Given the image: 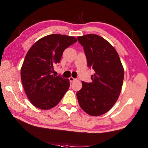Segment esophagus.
Masks as SVG:
<instances>
[{
	"instance_id": "34e87169",
	"label": "esophagus",
	"mask_w": 148,
	"mask_h": 148,
	"mask_svg": "<svg viewBox=\"0 0 148 148\" xmlns=\"http://www.w3.org/2000/svg\"><path fill=\"white\" fill-rule=\"evenodd\" d=\"M69 81H71V82H73V81H74L75 80H76V79H75V78H74V77H70L69 78Z\"/></svg>"
}]
</instances>
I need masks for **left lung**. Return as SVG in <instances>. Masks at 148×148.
I'll use <instances>...</instances> for the list:
<instances>
[{
    "mask_svg": "<svg viewBox=\"0 0 148 148\" xmlns=\"http://www.w3.org/2000/svg\"><path fill=\"white\" fill-rule=\"evenodd\" d=\"M89 67L95 73L92 83L82 81V88L76 93L79 104L91 116L105 114L114 105L121 93L124 69L117 51L103 37L96 34L78 36Z\"/></svg>",
    "mask_w": 148,
    "mask_h": 148,
    "instance_id": "left-lung-1",
    "label": "left lung"
}]
</instances>
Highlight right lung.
<instances>
[{
    "label": "right lung",
    "mask_w": 148,
    "mask_h": 148,
    "mask_svg": "<svg viewBox=\"0 0 148 148\" xmlns=\"http://www.w3.org/2000/svg\"><path fill=\"white\" fill-rule=\"evenodd\" d=\"M76 41L72 36L51 34L37 40L28 51L21 69V79L28 99L36 108H53L67 92L69 80L51 74L64 50Z\"/></svg>",
    "instance_id": "right-lung-1"
}]
</instances>
